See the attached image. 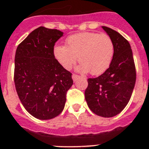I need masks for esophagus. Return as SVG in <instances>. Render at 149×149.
Returning <instances> with one entry per match:
<instances>
[{"label":"esophagus","instance_id":"esophagus-1","mask_svg":"<svg viewBox=\"0 0 149 149\" xmlns=\"http://www.w3.org/2000/svg\"><path fill=\"white\" fill-rule=\"evenodd\" d=\"M72 79H73V81H76V80H77V79H79V76H77V75H76V74H72Z\"/></svg>","mask_w":149,"mask_h":149}]
</instances>
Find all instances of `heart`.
Here are the masks:
<instances>
[{
  "label": "heart",
  "mask_w": 149,
  "mask_h": 149,
  "mask_svg": "<svg viewBox=\"0 0 149 149\" xmlns=\"http://www.w3.org/2000/svg\"><path fill=\"white\" fill-rule=\"evenodd\" d=\"M114 47L107 35L94 32L75 34L66 39L65 45H56L53 54L56 60L65 70H70L78 60L77 70L92 75L104 73L111 65Z\"/></svg>",
  "instance_id": "1"
}]
</instances>
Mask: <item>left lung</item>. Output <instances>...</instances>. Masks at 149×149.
<instances>
[{
    "label": "left lung",
    "mask_w": 149,
    "mask_h": 149,
    "mask_svg": "<svg viewBox=\"0 0 149 149\" xmlns=\"http://www.w3.org/2000/svg\"><path fill=\"white\" fill-rule=\"evenodd\" d=\"M102 29L113 42V56L103 74L87 79L85 99L95 114L112 118L120 113L129 102L135 85L136 71L129 42L118 31L105 26Z\"/></svg>",
    "instance_id": "1"
}]
</instances>
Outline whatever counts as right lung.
<instances>
[{"instance_id":"1","label":"right lung","mask_w":149,"mask_h":149,"mask_svg":"<svg viewBox=\"0 0 149 149\" xmlns=\"http://www.w3.org/2000/svg\"><path fill=\"white\" fill-rule=\"evenodd\" d=\"M63 36L59 30L39 27L16 50V91L25 110L39 120H49L61 113L66 92L73 84L72 73L58 63L53 54L55 43Z\"/></svg>"}]
</instances>
